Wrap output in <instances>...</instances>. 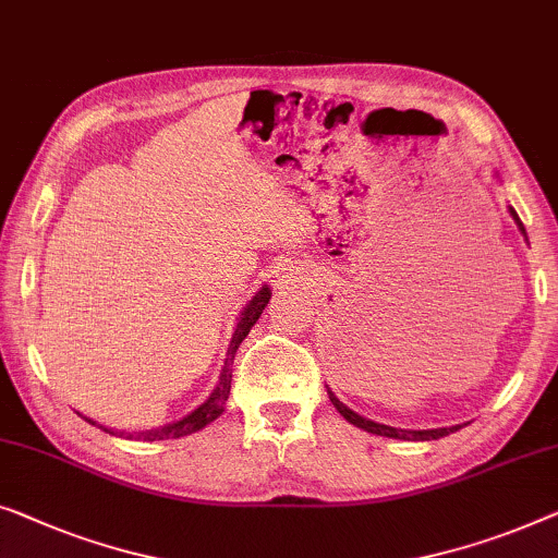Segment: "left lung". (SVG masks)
<instances>
[{
	"instance_id": "left-lung-1",
	"label": "left lung",
	"mask_w": 558,
	"mask_h": 558,
	"mask_svg": "<svg viewBox=\"0 0 558 558\" xmlns=\"http://www.w3.org/2000/svg\"><path fill=\"white\" fill-rule=\"evenodd\" d=\"M511 216H513V221L519 223V229H521L523 236H526V229H523L519 214H515L513 208H511ZM327 395H329V400H332V405L339 410V415H342L344 420H350L352 425H357V427H362V430H367V433H373V435H385V438H400V440H438V438H442V435H450V433L460 430V425H456V427H435V430H398V427L375 423V420H367V417L357 415V413H354V410L342 405V402H339V400L335 398V392L329 390V387H327Z\"/></svg>"
}]
</instances>
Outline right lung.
I'll list each match as a JSON object with an SVG mask.
<instances>
[{
  "label": "right lung",
  "mask_w": 558,
  "mask_h": 558,
  "mask_svg": "<svg viewBox=\"0 0 558 558\" xmlns=\"http://www.w3.org/2000/svg\"><path fill=\"white\" fill-rule=\"evenodd\" d=\"M271 299V292L269 287H264L259 294H256L252 302L246 304V310L241 312V319L236 325V332H233L231 337V344H229V352H226V362H223V373H221V379L219 385H216V390L211 392V398H208L204 405H198L193 413L185 415L183 420H179V423H171V425H163L158 427V430H145V433H120V438H128V440H168V438H183V435H191L201 430V427H206L208 423H214L216 417H219L223 413V405L226 400H229V392H231V365H233V354H236L239 344L244 342V337L252 332V327L256 325V319L262 317L264 306L269 304ZM87 420V417H85ZM90 425H98L93 423V420H87ZM100 430L116 435V430H110V427L105 425H98Z\"/></svg>",
  "instance_id": "obj_1"
}]
</instances>
